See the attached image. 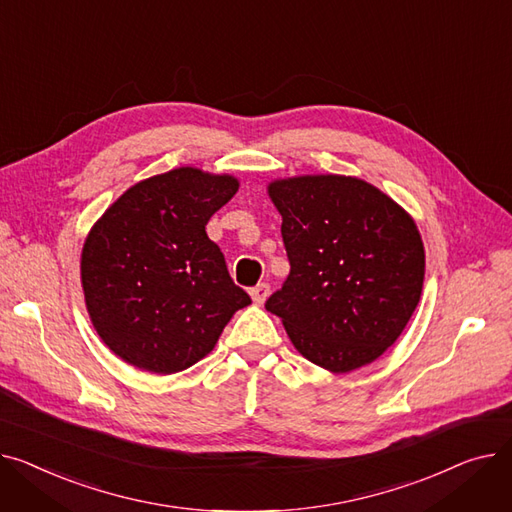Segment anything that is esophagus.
<instances>
[{
  "mask_svg": "<svg viewBox=\"0 0 512 512\" xmlns=\"http://www.w3.org/2000/svg\"><path fill=\"white\" fill-rule=\"evenodd\" d=\"M268 293H270V285H268V283H258L256 287L250 289V295H252V299H254V304H258V306L266 302Z\"/></svg>",
  "mask_w": 512,
  "mask_h": 512,
  "instance_id": "34e87169",
  "label": "esophagus"
}]
</instances>
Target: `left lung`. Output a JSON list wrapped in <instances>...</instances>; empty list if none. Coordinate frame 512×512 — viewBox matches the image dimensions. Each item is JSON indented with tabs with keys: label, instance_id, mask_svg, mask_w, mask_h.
Returning a JSON list of instances; mask_svg holds the SVG:
<instances>
[{
	"label": "left lung",
	"instance_id": "1",
	"mask_svg": "<svg viewBox=\"0 0 512 512\" xmlns=\"http://www.w3.org/2000/svg\"><path fill=\"white\" fill-rule=\"evenodd\" d=\"M291 264L266 310L312 364L345 374L393 345L419 304L426 254L415 221L357 177L268 184Z\"/></svg>",
	"mask_w": 512,
	"mask_h": 512
}]
</instances>
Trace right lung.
<instances>
[{
  "label": "right lung",
  "mask_w": 512,
  "mask_h": 512,
  "mask_svg": "<svg viewBox=\"0 0 512 512\" xmlns=\"http://www.w3.org/2000/svg\"><path fill=\"white\" fill-rule=\"evenodd\" d=\"M237 188L233 175L171 169L126 190L90 229L80 258L86 310L130 366L153 374L194 366L252 304L206 235Z\"/></svg>",
  "instance_id": "add662e5"
}]
</instances>
